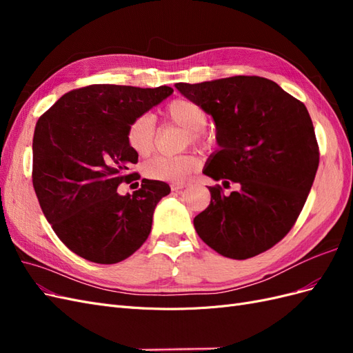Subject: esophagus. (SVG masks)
<instances>
[{
	"mask_svg": "<svg viewBox=\"0 0 353 353\" xmlns=\"http://www.w3.org/2000/svg\"><path fill=\"white\" fill-rule=\"evenodd\" d=\"M184 187H187V183H172V184H170V188H172V191L183 190Z\"/></svg>",
	"mask_w": 353,
	"mask_h": 353,
	"instance_id": "1",
	"label": "esophagus"
}]
</instances>
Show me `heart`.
Here are the masks:
<instances>
[{
    "label": "heart",
    "mask_w": 353,
    "mask_h": 353,
    "mask_svg": "<svg viewBox=\"0 0 353 353\" xmlns=\"http://www.w3.org/2000/svg\"><path fill=\"white\" fill-rule=\"evenodd\" d=\"M166 116L169 121L184 128L187 141L205 144L206 137L203 130L208 123V114L201 105L188 99H176L168 104ZM126 141L132 150L140 156H148L154 150L156 125L152 114L137 116L126 130ZM200 160L194 153L179 156H156L144 165V175L156 181L183 183L199 168Z\"/></svg>",
    "instance_id": "heart-1"
}]
</instances>
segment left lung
Masks as SVG:
<instances>
[{
  "instance_id": "obj_1",
  "label": "left lung",
  "mask_w": 353,
  "mask_h": 353,
  "mask_svg": "<svg viewBox=\"0 0 353 353\" xmlns=\"http://www.w3.org/2000/svg\"><path fill=\"white\" fill-rule=\"evenodd\" d=\"M216 125L219 150L203 174L239 188L209 187L210 205L194 218L199 237L219 254L249 259L283 240L314 184L319 150L302 101L261 77L175 83Z\"/></svg>"
}]
</instances>
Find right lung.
<instances>
[{"mask_svg": "<svg viewBox=\"0 0 353 353\" xmlns=\"http://www.w3.org/2000/svg\"><path fill=\"white\" fill-rule=\"evenodd\" d=\"M172 92L165 85H90L65 94L38 119L32 183L57 237L81 258L117 263L150 234L169 185L144 178L141 188L126 196L117 187L140 176L130 174L138 154L128 145V126Z\"/></svg>", "mask_w": 353, "mask_h": 353, "instance_id": "right-lung-1", "label": "right lung"}]
</instances>
